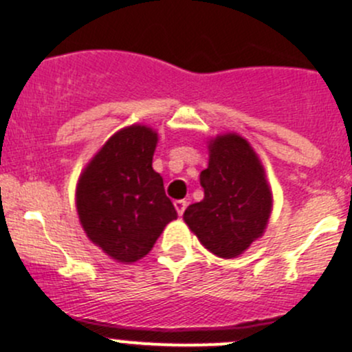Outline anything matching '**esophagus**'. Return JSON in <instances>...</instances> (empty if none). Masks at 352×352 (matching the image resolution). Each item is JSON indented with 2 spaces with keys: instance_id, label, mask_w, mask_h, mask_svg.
I'll use <instances>...</instances> for the list:
<instances>
[{
  "instance_id": "34e87169",
  "label": "esophagus",
  "mask_w": 352,
  "mask_h": 352,
  "mask_svg": "<svg viewBox=\"0 0 352 352\" xmlns=\"http://www.w3.org/2000/svg\"><path fill=\"white\" fill-rule=\"evenodd\" d=\"M173 204H175L177 212H179V214L182 216L184 211H186V208H187V201H184V199H179V201H175V202H173Z\"/></svg>"
}]
</instances>
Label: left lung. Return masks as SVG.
Instances as JSON below:
<instances>
[{
	"label": "left lung",
	"mask_w": 352,
	"mask_h": 352,
	"mask_svg": "<svg viewBox=\"0 0 352 352\" xmlns=\"http://www.w3.org/2000/svg\"><path fill=\"white\" fill-rule=\"evenodd\" d=\"M209 151V166L199 175L204 199L190 204L184 219L209 252L232 258L264 232L271 190L257 155L243 138L218 136Z\"/></svg>",
	"instance_id": "left-lung-1"
}]
</instances>
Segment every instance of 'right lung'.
I'll return each instance as SVG.
<instances>
[{
  "label": "right lung",
  "instance_id": "obj_1",
  "mask_svg": "<svg viewBox=\"0 0 352 352\" xmlns=\"http://www.w3.org/2000/svg\"><path fill=\"white\" fill-rule=\"evenodd\" d=\"M156 140L144 126L119 131L78 182V214L88 239L119 262L144 257L177 218L162 175L151 166Z\"/></svg>",
  "mask_w": 352,
  "mask_h": 352
}]
</instances>
